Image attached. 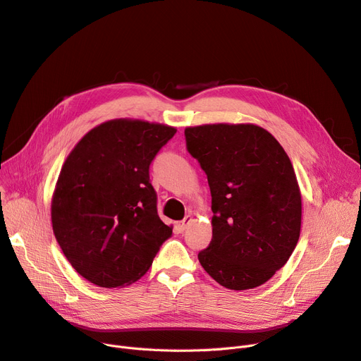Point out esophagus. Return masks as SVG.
<instances>
[{"label":"esophagus","instance_id":"obj_1","mask_svg":"<svg viewBox=\"0 0 361 361\" xmlns=\"http://www.w3.org/2000/svg\"><path fill=\"white\" fill-rule=\"evenodd\" d=\"M193 214H191V213H188L187 216H185V218L178 224V226H180V229L181 231H184V229H187L190 225H191V222H193Z\"/></svg>","mask_w":361,"mask_h":361}]
</instances>
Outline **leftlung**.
Returning <instances> with one entry per match:
<instances>
[{"label": "left lung", "mask_w": 361, "mask_h": 361, "mask_svg": "<svg viewBox=\"0 0 361 361\" xmlns=\"http://www.w3.org/2000/svg\"><path fill=\"white\" fill-rule=\"evenodd\" d=\"M184 135L212 193L213 236L199 252L202 267L226 289H254L284 266L299 241L302 196L292 161L254 123L188 126Z\"/></svg>", "instance_id": "obj_1"}]
</instances>
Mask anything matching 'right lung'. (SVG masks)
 I'll list each match as a JSON object with an SVG mask.
<instances>
[{
	"label": "right lung",
	"instance_id": "right-lung-1",
	"mask_svg": "<svg viewBox=\"0 0 361 361\" xmlns=\"http://www.w3.org/2000/svg\"><path fill=\"white\" fill-rule=\"evenodd\" d=\"M176 128L113 118L87 132L66 157L51 204L56 241L90 283L125 287L145 274L173 225L157 212L149 165Z\"/></svg>",
	"mask_w": 361,
	"mask_h": 361
}]
</instances>
